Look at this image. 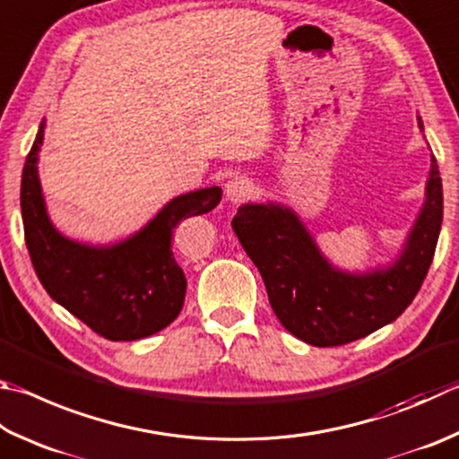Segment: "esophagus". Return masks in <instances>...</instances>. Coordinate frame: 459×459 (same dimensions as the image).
<instances>
[{
    "label": "esophagus",
    "mask_w": 459,
    "mask_h": 459,
    "mask_svg": "<svg viewBox=\"0 0 459 459\" xmlns=\"http://www.w3.org/2000/svg\"><path fill=\"white\" fill-rule=\"evenodd\" d=\"M253 193H255L253 182L245 177H235L227 182V198L230 203H235V204L245 203L253 196Z\"/></svg>",
    "instance_id": "34e87169"
}]
</instances>
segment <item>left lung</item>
<instances>
[{
  "mask_svg": "<svg viewBox=\"0 0 459 459\" xmlns=\"http://www.w3.org/2000/svg\"><path fill=\"white\" fill-rule=\"evenodd\" d=\"M431 162L426 204L403 255L385 271L339 273L319 255L309 232L289 208H238L232 230L261 273L282 327L309 345L337 347L395 321L411 305L436 255L444 219L436 158Z\"/></svg>",
  "mask_w": 459,
  "mask_h": 459,
  "instance_id": "1",
  "label": "left lung"
}]
</instances>
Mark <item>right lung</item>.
<instances>
[{"mask_svg":"<svg viewBox=\"0 0 459 459\" xmlns=\"http://www.w3.org/2000/svg\"><path fill=\"white\" fill-rule=\"evenodd\" d=\"M38 130L22 174V219L33 271L48 295L110 341L143 339L177 319L186 279L174 261L172 235L188 216L211 212L219 186L195 190L166 204L154 221L114 247H86L64 238L49 222L38 178Z\"/></svg>","mask_w":459,"mask_h":459,"instance_id":"obj_1","label":"right lung"}]
</instances>
